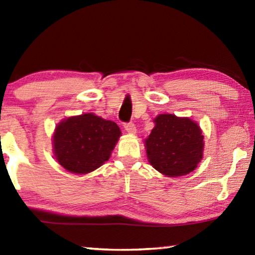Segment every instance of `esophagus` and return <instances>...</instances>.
Returning <instances> with one entry per match:
<instances>
[{"label":"esophagus","instance_id":"1","mask_svg":"<svg viewBox=\"0 0 255 255\" xmlns=\"http://www.w3.org/2000/svg\"><path fill=\"white\" fill-rule=\"evenodd\" d=\"M124 127H125V129H126V131L129 132V133H135V132H136V126H135V124H132V123L125 124Z\"/></svg>","mask_w":255,"mask_h":255}]
</instances>
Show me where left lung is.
Returning a JSON list of instances; mask_svg holds the SVG:
<instances>
[{
	"label": "left lung",
	"instance_id": "8db88e82",
	"mask_svg": "<svg viewBox=\"0 0 255 255\" xmlns=\"http://www.w3.org/2000/svg\"><path fill=\"white\" fill-rule=\"evenodd\" d=\"M154 123L145 139L146 154L154 169L171 178L195 170L204 153V136L198 124L170 114L158 115Z\"/></svg>",
	"mask_w": 255,
	"mask_h": 255
}]
</instances>
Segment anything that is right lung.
I'll list each match as a JSON object with an SVG mask.
<instances>
[{
	"instance_id": "1",
	"label": "right lung",
	"mask_w": 255,
	"mask_h": 255,
	"mask_svg": "<svg viewBox=\"0 0 255 255\" xmlns=\"http://www.w3.org/2000/svg\"><path fill=\"white\" fill-rule=\"evenodd\" d=\"M120 135L117 124L94 114L64 119L53 136L55 158L68 172L90 173L109 159Z\"/></svg>"
}]
</instances>
